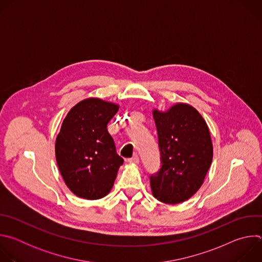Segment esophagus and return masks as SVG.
<instances>
[{"label": "esophagus", "instance_id": "obj_1", "mask_svg": "<svg viewBox=\"0 0 262 262\" xmlns=\"http://www.w3.org/2000/svg\"><path fill=\"white\" fill-rule=\"evenodd\" d=\"M139 162H140V160H139L138 155H135L128 159V163H132V164H139Z\"/></svg>", "mask_w": 262, "mask_h": 262}]
</instances>
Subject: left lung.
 <instances>
[{
	"mask_svg": "<svg viewBox=\"0 0 262 262\" xmlns=\"http://www.w3.org/2000/svg\"><path fill=\"white\" fill-rule=\"evenodd\" d=\"M161 168L150 175L154 196L177 204L191 198L203 183L212 161V143L199 112L177 103L167 112L154 111Z\"/></svg>",
	"mask_w": 262,
	"mask_h": 262,
	"instance_id": "1",
	"label": "left lung"
}]
</instances>
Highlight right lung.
<instances>
[{
	"label": "right lung",
	"mask_w": 262,
	"mask_h": 262,
	"mask_svg": "<svg viewBox=\"0 0 262 262\" xmlns=\"http://www.w3.org/2000/svg\"><path fill=\"white\" fill-rule=\"evenodd\" d=\"M119 106L98 98L74 105L56 139V160L69 190L96 200L111 191L123 159L117 155L107 123Z\"/></svg>",
	"instance_id": "add662e5"
}]
</instances>
